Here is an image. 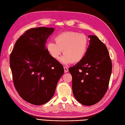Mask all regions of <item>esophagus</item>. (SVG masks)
Masks as SVG:
<instances>
[{"label":"esophagus","instance_id":"34e87169","mask_svg":"<svg viewBox=\"0 0 125 125\" xmlns=\"http://www.w3.org/2000/svg\"><path fill=\"white\" fill-rule=\"evenodd\" d=\"M64 73H67L68 72V69L66 67H64Z\"/></svg>","mask_w":125,"mask_h":125}]
</instances>
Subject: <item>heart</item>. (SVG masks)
<instances>
[{"label":"heart","instance_id":"heart-1","mask_svg":"<svg viewBox=\"0 0 125 125\" xmlns=\"http://www.w3.org/2000/svg\"><path fill=\"white\" fill-rule=\"evenodd\" d=\"M55 41V42L47 43L46 50L55 60H58L63 51L64 55L60 61L64 64L80 62L87 53L88 40L83 34L75 31L63 32L56 36Z\"/></svg>","mask_w":125,"mask_h":125}]
</instances>
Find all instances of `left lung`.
I'll use <instances>...</instances> for the list:
<instances>
[{
	"instance_id": "left-lung-1",
	"label": "left lung",
	"mask_w": 125,
	"mask_h": 125,
	"mask_svg": "<svg viewBox=\"0 0 125 125\" xmlns=\"http://www.w3.org/2000/svg\"><path fill=\"white\" fill-rule=\"evenodd\" d=\"M90 45L85 56L69 71L72 76L75 98L85 105L100 101L108 90L112 64L108 49L96 35H88Z\"/></svg>"
}]
</instances>
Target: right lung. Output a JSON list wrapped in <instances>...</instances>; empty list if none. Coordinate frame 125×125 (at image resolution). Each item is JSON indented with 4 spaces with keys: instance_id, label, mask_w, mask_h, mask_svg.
<instances>
[{
    "instance_id": "add662e5",
    "label": "right lung",
    "mask_w": 125,
    "mask_h": 125,
    "mask_svg": "<svg viewBox=\"0 0 125 125\" xmlns=\"http://www.w3.org/2000/svg\"><path fill=\"white\" fill-rule=\"evenodd\" d=\"M55 29L31 28L17 40L10 56V65L16 90L22 99L34 105L48 102L55 94L63 65L49 55L47 38Z\"/></svg>"
}]
</instances>
